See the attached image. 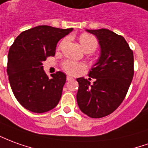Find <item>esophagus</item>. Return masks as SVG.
Masks as SVG:
<instances>
[{
    "label": "esophagus",
    "mask_w": 148,
    "mask_h": 148,
    "mask_svg": "<svg viewBox=\"0 0 148 148\" xmlns=\"http://www.w3.org/2000/svg\"><path fill=\"white\" fill-rule=\"evenodd\" d=\"M74 78L72 77H71V76H67L66 77V80L67 81H71V80H73Z\"/></svg>",
    "instance_id": "34e87169"
}]
</instances>
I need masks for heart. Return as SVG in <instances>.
<instances>
[{"instance_id": "heart-1", "label": "heart", "mask_w": 148, "mask_h": 148, "mask_svg": "<svg viewBox=\"0 0 148 148\" xmlns=\"http://www.w3.org/2000/svg\"><path fill=\"white\" fill-rule=\"evenodd\" d=\"M66 41V38L63 39L60 43V47L63 45ZM79 42L81 43L82 48L86 52H93L98 46V41L93 35L88 34H82L79 37ZM62 68L67 73L71 74H77L79 71L83 70L85 65L82 62H75L73 60L67 59L62 62Z\"/></svg>"}]
</instances>
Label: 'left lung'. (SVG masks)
<instances>
[{"mask_svg":"<svg viewBox=\"0 0 148 148\" xmlns=\"http://www.w3.org/2000/svg\"><path fill=\"white\" fill-rule=\"evenodd\" d=\"M86 31L97 37L101 54L88 74L95 78L94 84L77 78V103L82 112L99 119L114 112L125 99L134 75V56L120 35L106 29Z\"/></svg>","mask_w":148,"mask_h":148,"instance_id":"obj_1","label":"left lung"}]
</instances>
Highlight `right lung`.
Segmentation results:
<instances>
[{"mask_svg": "<svg viewBox=\"0 0 148 148\" xmlns=\"http://www.w3.org/2000/svg\"><path fill=\"white\" fill-rule=\"evenodd\" d=\"M72 30L39 25L23 31L10 46L9 81L16 100L25 109L44 113L59 103L66 75L58 71L49 77L42 62L55 55L57 43Z\"/></svg>", "mask_w": 148, "mask_h": 148, "instance_id": "right-lung-1", "label": "right lung"}]
</instances>
